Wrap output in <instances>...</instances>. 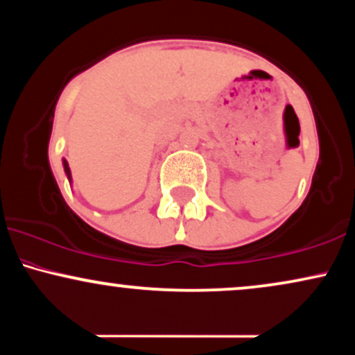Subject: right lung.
<instances>
[{
    "label": "right lung",
    "instance_id": "add662e5",
    "mask_svg": "<svg viewBox=\"0 0 355 355\" xmlns=\"http://www.w3.org/2000/svg\"><path fill=\"white\" fill-rule=\"evenodd\" d=\"M63 168H64V173H67L68 180H70V183H71V170H70V166H68V162L64 160V158H63Z\"/></svg>",
    "mask_w": 355,
    "mask_h": 355
}]
</instances>
